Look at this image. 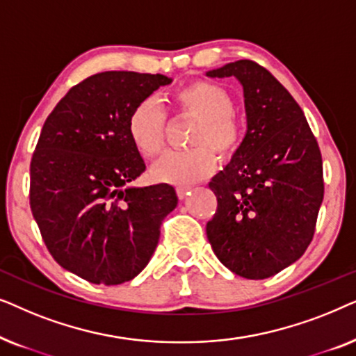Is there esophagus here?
<instances>
[{"instance_id": "obj_1", "label": "esophagus", "mask_w": 356, "mask_h": 356, "mask_svg": "<svg viewBox=\"0 0 356 356\" xmlns=\"http://www.w3.org/2000/svg\"><path fill=\"white\" fill-rule=\"evenodd\" d=\"M189 189H191L189 186H178V188H177V194H178V197H179V199H184V197H186L188 194H189Z\"/></svg>"}]
</instances>
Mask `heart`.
<instances>
[{
	"label": "heart",
	"instance_id": "obj_1",
	"mask_svg": "<svg viewBox=\"0 0 356 356\" xmlns=\"http://www.w3.org/2000/svg\"><path fill=\"white\" fill-rule=\"evenodd\" d=\"M233 97L216 82L196 81L173 97L178 116L197 121L188 140L186 152L165 154L150 168L155 181L188 184L207 178L216 168V157L228 160L240 150L245 131L233 111ZM167 113L155 99H144L128 118V136L144 159H154L163 150Z\"/></svg>",
	"mask_w": 356,
	"mask_h": 356
}]
</instances>
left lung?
I'll use <instances>...</instances> for the list:
<instances>
[{"label": "left lung", "mask_w": 356, "mask_h": 356, "mask_svg": "<svg viewBox=\"0 0 356 356\" xmlns=\"http://www.w3.org/2000/svg\"><path fill=\"white\" fill-rule=\"evenodd\" d=\"M209 77L243 86L248 129L209 188L217 211L206 232L223 266L251 280L298 261L313 240L324 197L323 159L303 110L266 67L240 60Z\"/></svg>", "instance_id": "8db88e82"}]
</instances>
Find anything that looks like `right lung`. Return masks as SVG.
Masks as SVG:
<instances>
[{
    "label": "right lung",
    "instance_id": "add662e5",
    "mask_svg": "<svg viewBox=\"0 0 356 356\" xmlns=\"http://www.w3.org/2000/svg\"><path fill=\"white\" fill-rule=\"evenodd\" d=\"M172 79L105 71L87 77L48 115L31 162V209L63 269L90 284L134 279L177 207L173 186H129L145 163L128 136L140 100Z\"/></svg>",
    "mask_w": 356,
    "mask_h": 356
}]
</instances>
